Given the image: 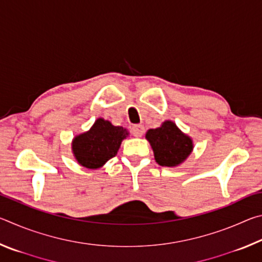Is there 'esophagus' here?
Wrapping results in <instances>:
<instances>
[{"mask_svg": "<svg viewBox=\"0 0 262 262\" xmlns=\"http://www.w3.org/2000/svg\"><path fill=\"white\" fill-rule=\"evenodd\" d=\"M132 134L135 137H141L144 134V127L142 125H135L132 127Z\"/></svg>", "mask_w": 262, "mask_h": 262, "instance_id": "esophagus-1", "label": "esophagus"}]
</instances>
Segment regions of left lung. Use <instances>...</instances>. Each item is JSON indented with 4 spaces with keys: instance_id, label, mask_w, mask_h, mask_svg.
<instances>
[{
    "instance_id": "8db88e82",
    "label": "left lung",
    "mask_w": 262,
    "mask_h": 262,
    "mask_svg": "<svg viewBox=\"0 0 262 262\" xmlns=\"http://www.w3.org/2000/svg\"><path fill=\"white\" fill-rule=\"evenodd\" d=\"M145 137L151 144L155 159L162 166L179 165L192 152V140L172 121H165L156 129H149Z\"/></svg>"
}]
</instances>
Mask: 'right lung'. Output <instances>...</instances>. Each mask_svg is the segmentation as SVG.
Instances as JSON below:
<instances>
[{
	"label": "right lung",
	"instance_id": "right-lung-1",
	"mask_svg": "<svg viewBox=\"0 0 262 262\" xmlns=\"http://www.w3.org/2000/svg\"><path fill=\"white\" fill-rule=\"evenodd\" d=\"M127 135L125 128L113 126L110 121L100 118L90 130L75 137L73 152L81 165L98 168L108 159L115 157Z\"/></svg>",
	"mask_w": 262,
	"mask_h": 262
}]
</instances>
